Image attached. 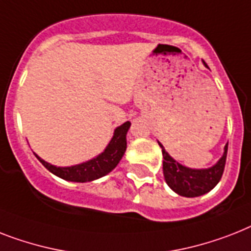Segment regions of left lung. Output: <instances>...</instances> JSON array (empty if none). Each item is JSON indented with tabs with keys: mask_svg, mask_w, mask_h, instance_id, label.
I'll use <instances>...</instances> for the list:
<instances>
[{
	"mask_svg": "<svg viewBox=\"0 0 251 251\" xmlns=\"http://www.w3.org/2000/svg\"><path fill=\"white\" fill-rule=\"evenodd\" d=\"M158 144L162 148V156H164L162 169H164L165 180L174 192L184 197H197L211 191L219 183L225 172L228 144H226L225 154L218 161V164L214 165L213 168L203 169V170H195L178 164L174 158L169 156L162 144Z\"/></svg>",
	"mask_w": 251,
	"mask_h": 251,
	"instance_id": "left-lung-1",
	"label": "left lung"
}]
</instances>
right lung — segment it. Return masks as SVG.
I'll return each instance as SVG.
<instances>
[{"instance_id":"obj_1","label":"right lung","mask_w":251,"mask_h":251,"mask_svg":"<svg viewBox=\"0 0 251 251\" xmlns=\"http://www.w3.org/2000/svg\"><path fill=\"white\" fill-rule=\"evenodd\" d=\"M129 127V121L119 126L115 130V135L104 150V152L99 154L98 157L83 162V164L69 166V168H56L54 165H50L46 161L41 160L38 156L37 158L49 172H51L59 178L66 179L69 182H91V180L104 176L105 174L112 172L117 166L126 151V134H127Z\"/></svg>"}]
</instances>
